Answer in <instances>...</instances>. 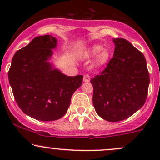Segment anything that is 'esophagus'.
Instances as JSON below:
<instances>
[{"label": "esophagus", "instance_id": "obj_1", "mask_svg": "<svg viewBox=\"0 0 160 160\" xmlns=\"http://www.w3.org/2000/svg\"><path fill=\"white\" fill-rule=\"evenodd\" d=\"M90 80V77L88 74H85L83 77V81L84 82H89Z\"/></svg>", "mask_w": 160, "mask_h": 160}]
</instances>
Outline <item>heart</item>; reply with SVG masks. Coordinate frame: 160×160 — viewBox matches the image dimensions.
I'll use <instances>...</instances> for the list:
<instances>
[{"mask_svg":"<svg viewBox=\"0 0 160 160\" xmlns=\"http://www.w3.org/2000/svg\"><path fill=\"white\" fill-rule=\"evenodd\" d=\"M102 46L100 45L93 46V47H92L91 48L88 50V56H95V55H97L99 52L102 50ZM108 58H109V53H108L107 50L104 49V50H102V52H100L98 54V56H96L97 64H98L99 65H104V64H105L106 62H107V61L108 60Z\"/></svg>","mask_w":160,"mask_h":160,"instance_id":"b5f03b06","label":"heart"}]
</instances>
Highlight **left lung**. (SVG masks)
<instances>
[{
    "label": "left lung",
    "instance_id": "obj_1",
    "mask_svg": "<svg viewBox=\"0 0 160 160\" xmlns=\"http://www.w3.org/2000/svg\"><path fill=\"white\" fill-rule=\"evenodd\" d=\"M113 57L91 79L92 102L98 116L109 122L127 119L144 105L150 75L144 55L128 40L113 39Z\"/></svg>",
    "mask_w": 160,
    "mask_h": 160
}]
</instances>
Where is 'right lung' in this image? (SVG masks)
Segmentation results:
<instances>
[{
	"instance_id": "right-lung-1",
	"label": "right lung",
	"mask_w": 160,
	"mask_h": 160,
	"mask_svg": "<svg viewBox=\"0 0 160 160\" xmlns=\"http://www.w3.org/2000/svg\"><path fill=\"white\" fill-rule=\"evenodd\" d=\"M56 46L52 36L36 37L15 53L9 70L16 103L25 114L38 120L63 117L72 95L82 84V75L67 76L49 62Z\"/></svg>"
}]
</instances>
